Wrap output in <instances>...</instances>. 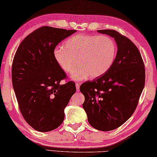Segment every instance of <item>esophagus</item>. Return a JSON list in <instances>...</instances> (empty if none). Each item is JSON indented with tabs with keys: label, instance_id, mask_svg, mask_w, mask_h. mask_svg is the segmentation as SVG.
<instances>
[{
	"label": "esophagus",
	"instance_id": "34e87169",
	"mask_svg": "<svg viewBox=\"0 0 157 157\" xmlns=\"http://www.w3.org/2000/svg\"><path fill=\"white\" fill-rule=\"evenodd\" d=\"M75 86H76V90H77V92H78L79 90V84H78V83H76Z\"/></svg>",
	"mask_w": 157,
	"mask_h": 157
}]
</instances>
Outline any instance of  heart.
I'll list each match as a JSON object with an SVG mask.
<instances>
[{"label":"heart","instance_id":"b5f03b06","mask_svg":"<svg viewBox=\"0 0 157 157\" xmlns=\"http://www.w3.org/2000/svg\"><path fill=\"white\" fill-rule=\"evenodd\" d=\"M117 53L113 40L106 36L79 34L57 46L53 51L55 61L63 71L73 72L71 78L75 81L84 80L88 77L94 78L104 74L111 68Z\"/></svg>","mask_w":157,"mask_h":157}]
</instances>
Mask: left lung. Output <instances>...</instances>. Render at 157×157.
<instances>
[{"label":"left lung","instance_id":"8db88e82","mask_svg":"<svg viewBox=\"0 0 157 157\" xmlns=\"http://www.w3.org/2000/svg\"><path fill=\"white\" fill-rule=\"evenodd\" d=\"M99 33L114 38L117 52L105 74L82 84V106L93 128L107 132L123 125L135 111L145 84L144 64L130 40L113 29Z\"/></svg>","mask_w":157,"mask_h":157}]
</instances>
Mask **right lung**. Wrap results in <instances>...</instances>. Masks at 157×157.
Wrapping results in <instances>:
<instances>
[{
  "instance_id": "right-lung-1",
  "label": "right lung",
  "mask_w": 157,
  "mask_h": 157,
  "mask_svg": "<svg viewBox=\"0 0 157 157\" xmlns=\"http://www.w3.org/2000/svg\"><path fill=\"white\" fill-rule=\"evenodd\" d=\"M76 32L44 26L26 36L16 51L13 87L23 118L38 132L61 124L64 109L76 91L72 81L60 84L66 74L53 56L56 46Z\"/></svg>"
}]
</instances>
